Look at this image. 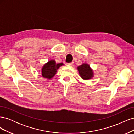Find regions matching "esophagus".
I'll return each mask as SVG.
<instances>
[{
  "instance_id": "1",
  "label": "esophagus",
  "mask_w": 134,
  "mask_h": 134,
  "mask_svg": "<svg viewBox=\"0 0 134 134\" xmlns=\"http://www.w3.org/2000/svg\"><path fill=\"white\" fill-rule=\"evenodd\" d=\"M74 62H71V63H68V64L69 65H71V66H73L74 65Z\"/></svg>"
}]
</instances>
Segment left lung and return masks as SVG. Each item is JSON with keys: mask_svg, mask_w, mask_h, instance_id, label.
Listing matches in <instances>:
<instances>
[{"mask_svg": "<svg viewBox=\"0 0 134 134\" xmlns=\"http://www.w3.org/2000/svg\"><path fill=\"white\" fill-rule=\"evenodd\" d=\"M78 70L81 78L84 80L90 79L93 76V72L90 66L87 64H83L78 68Z\"/></svg>", "mask_w": 134, "mask_h": 134, "instance_id": "obj_1", "label": "left lung"}]
</instances>
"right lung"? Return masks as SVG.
Instances as JSON below:
<instances>
[{"instance_id":"obj_1","label":"right lung","mask_w":134,"mask_h":134,"mask_svg":"<svg viewBox=\"0 0 134 134\" xmlns=\"http://www.w3.org/2000/svg\"><path fill=\"white\" fill-rule=\"evenodd\" d=\"M63 65L62 63L56 64L54 60H50L42 68V76L44 78L50 79L55 76L59 67Z\"/></svg>"}]
</instances>
